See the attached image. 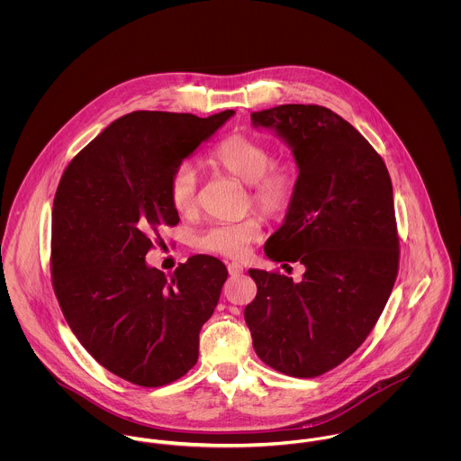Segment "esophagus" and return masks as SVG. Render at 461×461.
I'll list each match as a JSON object with an SVG mask.
<instances>
[{
  "label": "esophagus",
  "mask_w": 461,
  "mask_h": 461,
  "mask_svg": "<svg viewBox=\"0 0 461 461\" xmlns=\"http://www.w3.org/2000/svg\"><path fill=\"white\" fill-rule=\"evenodd\" d=\"M227 269H229V273H230L232 276H238V275H241V273H243V266L238 263L227 264Z\"/></svg>",
  "instance_id": "esophagus-1"
}]
</instances>
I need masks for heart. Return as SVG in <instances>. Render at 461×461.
I'll return each instance as SVG.
<instances>
[{
	"label": "heart",
	"mask_w": 461,
	"mask_h": 461,
	"mask_svg": "<svg viewBox=\"0 0 461 461\" xmlns=\"http://www.w3.org/2000/svg\"><path fill=\"white\" fill-rule=\"evenodd\" d=\"M209 163L245 183L249 186V203L267 216L284 212L294 197L298 181L296 167L287 159H273L271 149L261 140L245 134L227 136L212 147ZM168 197L172 207L183 216L197 211L198 177L192 163H181L172 172ZM261 238L263 220L259 216H249L240 221L209 225L198 232L194 245L207 254L240 259Z\"/></svg>",
	"instance_id": "obj_1"
}]
</instances>
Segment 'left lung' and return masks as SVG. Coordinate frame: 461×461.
I'll list each match as a JSON object with an SVG mask.
<instances>
[{
    "label": "left lung",
    "mask_w": 461,
    "mask_h": 461,
    "mask_svg": "<svg viewBox=\"0 0 461 461\" xmlns=\"http://www.w3.org/2000/svg\"><path fill=\"white\" fill-rule=\"evenodd\" d=\"M293 152L298 181L282 227L264 245L303 278L249 269L245 307L258 357L278 373L314 378L344 362L376 325L399 264L394 197L380 154L325 106L282 104L250 115Z\"/></svg>",
    "instance_id": "left-lung-1"
}]
</instances>
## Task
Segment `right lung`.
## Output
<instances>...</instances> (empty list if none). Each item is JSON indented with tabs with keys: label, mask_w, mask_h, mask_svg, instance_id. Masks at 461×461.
<instances>
[{
	"label": "right lung",
	"mask_w": 461,
	"mask_h": 461,
	"mask_svg": "<svg viewBox=\"0 0 461 461\" xmlns=\"http://www.w3.org/2000/svg\"><path fill=\"white\" fill-rule=\"evenodd\" d=\"M234 113H128L68 163L57 188L51 269L59 303L83 348L134 385H167L197 364L198 333L227 267L194 256L167 276L145 256L159 225L179 223L168 197L172 172Z\"/></svg>",
	"instance_id": "right-lung-1"
}]
</instances>
